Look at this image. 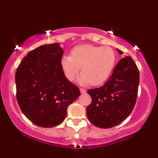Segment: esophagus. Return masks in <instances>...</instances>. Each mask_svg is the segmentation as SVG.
I'll list each match as a JSON object with an SVG mask.
<instances>
[{"instance_id":"1","label":"esophagus","mask_w":158,"mask_h":158,"mask_svg":"<svg viewBox=\"0 0 158 158\" xmlns=\"http://www.w3.org/2000/svg\"><path fill=\"white\" fill-rule=\"evenodd\" d=\"M80 92L82 93V94H85V93L86 92V90L84 89H80Z\"/></svg>"}]
</instances>
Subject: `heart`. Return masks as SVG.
<instances>
[{
	"label": "heart",
	"mask_w": 158,
	"mask_h": 158,
	"mask_svg": "<svg viewBox=\"0 0 158 158\" xmlns=\"http://www.w3.org/2000/svg\"><path fill=\"white\" fill-rule=\"evenodd\" d=\"M115 63V53L111 48L82 44L72 50L71 57H63L60 66L68 80L73 81L82 67L79 83L98 85L108 79Z\"/></svg>",
	"instance_id": "1"
}]
</instances>
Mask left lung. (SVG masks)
<instances>
[{"instance_id":"obj_1","label":"left lung","mask_w":158,"mask_h":158,"mask_svg":"<svg viewBox=\"0 0 158 158\" xmlns=\"http://www.w3.org/2000/svg\"><path fill=\"white\" fill-rule=\"evenodd\" d=\"M117 51L120 55L123 53ZM139 83V71L132 58H122L104 85L88 90L92 100L86 108L89 121L103 129L121 123L135 107Z\"/></svg>"}]
</instances>
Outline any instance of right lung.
Instances as JSON below:
<instances>
[{
    "instance_id": "1",
    "label": "right lung",
    "mask_w": 158,
    "mask_h": 158,
    "mask_svg": "<svg viewBox=\"0 0 158 158\" xmlns=\"http://www.w3.org/2000/svg\"><path fill=\"white\" fill-rule=\"evenodd\" d=\"M64 50L59 43L44 44L28 53L16 72V99L26 117L41 127H54L66 117L79 89L65 76L60 66Z\"/></svg>"
}]
</instances>
